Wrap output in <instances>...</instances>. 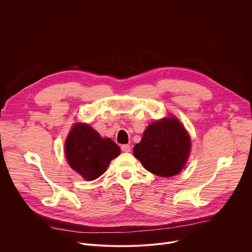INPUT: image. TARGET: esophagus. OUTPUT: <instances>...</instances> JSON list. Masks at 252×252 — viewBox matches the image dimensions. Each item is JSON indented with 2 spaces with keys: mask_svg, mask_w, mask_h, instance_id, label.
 <instances>
[{
  "mask_svg": "<svg viewBox=\"0 0 252 252\" xmlns=\"http://www.w3.org/2000/svg\"><path fill=\"white\" fill-rule=\"evenodd\" d=\"M121 149H122V151L123 152H126V153H128V152H130V146L129 145H123L122 147H121Z\"/></svg>",
  "mask_w": 252,
  "mask_h": 252,
  "instance_id": "esophagus-1",
  "label": "esophagus"
}]
</instances>
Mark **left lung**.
<instances>
[{
    "label": "left lung",
    "instance_id": "8db88e82",
    "mask_svg": "<svg viewBox=\"0 0 252 252\" xmlns=\"http://www.w3.org/2000/svg\"><path fill=\"white\" fill-rule=\"evenodd\" d=\"M190 153V137L175 117L151 124L133 148V156L147 170L161 177L178 174Z\"/></svg>",
    "mask_w": 252,
    "mask_h": 252
}]
</instances>
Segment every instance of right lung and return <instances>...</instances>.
I'll return each mask as SVG.
<instances>
[{
	"mask_svg": "<svg viewBox=\"0 0 252 252\" xmlns=\"http://www.w3.org/2000/svg\"><path fill=\"white\" fill-rule=\"evenodd\" d=\"M64 154L69 166L91 182L99 177L121 149L111 138H102L92 126L76 124L64 142Z\"/></svg>",
	"mask_w": 252,
	"mask_h": 252,
	"instance_id": "1",
	"label": "right lung"
}]
</instances>
